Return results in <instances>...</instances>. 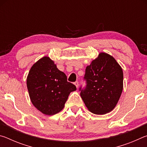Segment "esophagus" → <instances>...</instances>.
Segmentation results:
<instances>
[{
  "label": "esophagus",
  "mask_w": 147,
  "mask_h": 147,
  "mask_svg": "<svg viewBox=\"0 0 147 147\" xmlns=\"http://www.w3.org/2000/svg\"><path fill=\"white\" fill-rule=\"evenodd\" d=\"M74 85L76 86V87L77 88H78V86H79V84H78V81H76V82H75L74 83Z\"/></svg>",
  "instance_id": "34e87169"
}]
</instances>
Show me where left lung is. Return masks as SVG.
Instances as JSON below:
<instances>
[{
	"label": "left lung",
	"instance_id": "left-lung-1",
	"mask_svg": "<svg viewBox=\"0 0 147 147\" xmlns=\"http://www.w3.org/2000/svg\"><path fill=\"white\" fill-rule=\"evenodd\" d=\"M86 86L80 87V96L91 112L102 115L117 104L123 88V73L112 56L100 53L86 69Z\"/></svg>",
	"mask_w": 147,
	"mask_h": 147
}]
</instances>
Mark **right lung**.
Returning a JSON list of instances; mask_svg holds the SVG:
<instances>
[{"label": "right lung", "instance_id": "add662e5", "mask_svg": "<svg viewBox=\"0 0 147 147\" xmlns=\"http://www.w3.org/2000/svg\"><path fill=\"white\" fill-rule=\"evenodd\" d=\"M26 84L32 103L48 115L61 111L71 92L76 90L74 84L67 82L65 74L47 56L33 65L27 76Z\"/></svg>", "mask_w": 147, "mask_h": 147}]
</instances>
